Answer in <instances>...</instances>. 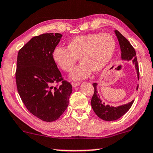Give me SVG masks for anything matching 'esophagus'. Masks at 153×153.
I'll return each mask as SVG.
<instances>
[{"label": "esophagus", "instance_id": "34e87169", "mask_svg": "<svg viewBox=\"0 0 153 153\" xmlns=\"http://www.w3.org/2000/svg\"><path fill=\"white\" fill-rule=\"evenodd\" d=\"M72 85H73V88H76L80 85V83L78 82H72Z\"/></svg>", "mask_w": 153, "mask_h": 153}]
</instances>
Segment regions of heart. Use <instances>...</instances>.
Returning a JSON list of instances; mask_svg holds the SVG:
<instances>
[{"instance_id":"heart-1","label":"heart","mask_w":153,"mask_h":153,"mask_svg":"<svg viewBox=\"0 0 153 153\" xmlns=\"http://www.w3.org/2000/svg\"><path fill=\"white\" fill-rule=\"evenodd\" d=\"M116 48L114 38L109 33H95L82 35L72 38L68 42L67 48L56 46L51 57L60 69L71 72L80 58L81 63L71 75L73 80L87 78L92 71L99 73L110 64Z\"/></svg>"}]
</instances>
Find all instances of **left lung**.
<instances>
[{"mask_svg":"<svg viewBox=\"0 0 153 153\" xmlns=\"http://www.w3.org/2000/svg\"><path fill=\"white\" fill-rule=\"evenodd\" d=\"M115 33L117 38V40H118L120 47L121 59H122V60H127V61L132 60V63L135 65L136 73H137V80H139V68L135 49L132 46L130 42L118 30H115ZM93 85L94 87L95 91L93 97L91 99V106L93 110H94L95 113L100 119L105 121L116 120L120 117H122L123 115H124L131 108L134 100L128 102L127 104L121 105L117 107L105 105V103L101 100L100 96L98 94L97 89V83L95 82V83L93 84ZM137 89H138V85L136 88L137 91Z\"/></svg>","mask_w":153,"mask_h":153,"instance_id":"1","label":"left lung"}]
</instances>
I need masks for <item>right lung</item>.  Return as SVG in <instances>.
<instances>
[{"label":"right lung","instance_id":"right-lung-1","mask_svg":"<svg viewBox=\"0 0 153 153\" xmlns=\"http://www.w3.org/2000/svg\"><path fill=\"white\" fill-rule=\"evenodd\" d=\"M58 33L31 38L20 50L16 73L18 92L30 113L45 122H53L67 109L72 85L62 80L51 53L62 38ZM62 82L58 87L56 82Z\"/></svg>","mask_w":153,"mask_h":153}]
</instances>
